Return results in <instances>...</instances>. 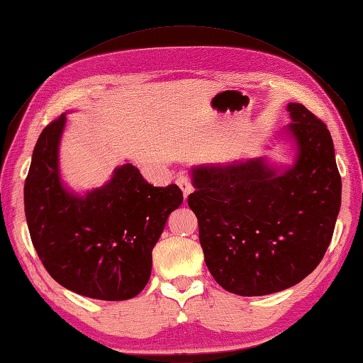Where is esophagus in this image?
Masks as SVG:
<instances>
[{
	"label": "esophagus",
	"instance_id": "34e87169",
	"mask_svg": "<svg viewBox=\"0 0 363 363\" xmlns=\"http://www.w3.org/2000/svg\"><path fill=\"white\" fill-rule=\"evenodd\" d=\"M177 184H179V188L183 192V197H184V200H186L189 194L192 192V183L189 180V177L184 174H180L179 179H177Z\"/></svg>",
	"mask_w": 363,
	"mask_h": 363
}]
</instances>
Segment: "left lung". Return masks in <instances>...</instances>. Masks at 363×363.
Listing matches in <instances>:
<instances>
[{"instance_id":"1","label":"left lung","mask_w":363,"mask_h":363,"mask_svg":"<svg viewBox=\"0 0 363 363\" xmlns=\"http://www.w3.org/2000/svg\"><path fill=\"white\" fill-rule=\"evenodd\" d=\"M296 141L293 167L264 158L192 169L188 205L212 277L237 296H267L294 286L320 263L340 211L342 180L326 125L289 103Z\"/></svg>"}]
</instances>
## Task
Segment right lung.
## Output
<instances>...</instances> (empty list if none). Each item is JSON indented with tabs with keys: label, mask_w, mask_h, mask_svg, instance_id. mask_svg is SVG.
<instances>
[{
	"label": "right lung",
	"mask_w": 363,
	"mask_h": 363,
	"mask_svg": "<svg viewBox=\"0 0 363 363\" xmlns=\"http://www.w3.org/2000/svg\"><path fill=\"white\" fill-rule=\"evenodd\" d=\"M66 115L43 129L24 183V212L43 267L61 286L99 300H128L151 277L152 250L183 201L177 184L157 188L123 164L86 196L60 180L58 145Z\"/></svg>",
	"instance_id": "right-lung-1"
}]
</instances>
